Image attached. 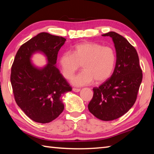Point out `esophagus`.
I'll return each mask as SVG.
<instances>
[{"instance_id":"34e87169","label":"esophagus","mask_w":154,"mask_h":154,"mask_svg":"<svg viewBox=\"0 0 154 154\" xmlns=\"http://www.w3.org/2000/svg\"><path fill=\"white\" fill-rule=\"evenodd\" d=\"M73 91H74V92L77 93V92H79L81 89H77V88H73Z\"/></svg>"}]
</instances>
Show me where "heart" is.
Segmentation results:
<instances>
[{"label": "heart", "mask_w": 154, "mask_h": 154, "mask_svg": "<svg viewBox=\"0 0 154 154\" xmlns=\"http://www.w3.org/2000/svg\"><path fill=\"white\" fill-rule=\"evenodd\" d=\"M116 54L109 46L93 42L78 44L71 52H65L60 58L61 73L69 79L81 65L83 71L71 79L75 86L81 87L95 83L103 82L109 79L116 63Z\"/></svg>", "instance_id": "1"}]
</instances>
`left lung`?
Returning a JSON list of instances; mask_svg holds the SVG:
<instances>
[{
  "mask_svg": "<svg viewBox=\"0 0 154 154\" xmlns=\"http://www.w3.org/2000/svg\"><path fill=\"white\" fill-rule=\"evenodd\" d=\"M102 35L112 39L116 65L109 79L93 89V97L88 109L97 119L110 121L123 116L135 103L142 81V71L136 49L125 38L114 32Z\"/></svg>",
  "mask_w": 154,
  "mask_h": 154,
  "instance_id": "8db88e82",
  "label": "left lung"
}]
</instances>
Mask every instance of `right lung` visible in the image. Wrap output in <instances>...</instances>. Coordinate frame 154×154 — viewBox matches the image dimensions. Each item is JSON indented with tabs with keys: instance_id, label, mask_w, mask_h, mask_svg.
I'll return each mask as SVG.
<instances>
[{
	"instance_id": "1",
	"label": "right lung",
	"mask_w": 154,
	"mask_h": 154,
	"mask_svg": "<svg viewBox=\"0 0 154 154\" xmlns=\"http://www.w3.org/2000/svg\"><path fill=\"white\" fill-rule=\"evenodd\" d=\"M65 41L42 32L22 44L16 54L11 75L13 93L18 106L34 122L45 124L57 118L64 109L61 95L72 90L56 67L58 51ZM36 52L47 58L44 68L32 63L31 57Z\"/></svg>"
}]
</instances>
